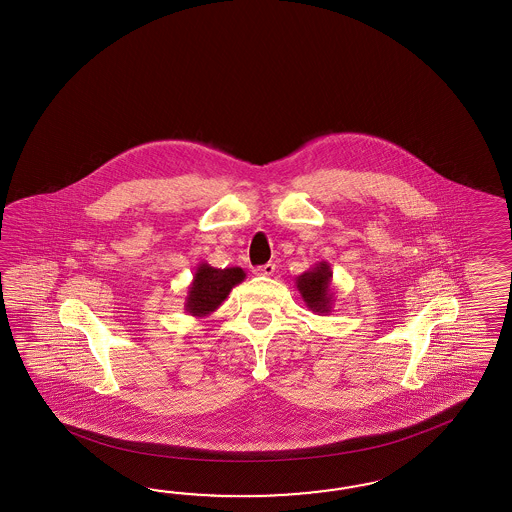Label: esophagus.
<instances>
[{"instance_id": "esophagus-1", "label": "esophagus", "mask_w": 512, "mask_h": 512, "mask_svg": "<svg viewBox=\"0 0 512 512\" xmlns=\"http://www.w3.org/2000/svg\"><path fill=\"white\" fill-rule=\"evenodd\" d=\"M253 272H255L257 276H272V274L276 272V264L266 263L263 264V266H257Z\"/></svg>"}]
</instances>
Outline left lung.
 <instances>
[{"mask_svg":"<svg viewBox=\"0 0 512 512\" xmlns=\"http://www.w3.org/2000/svg\"><path fill=\"white\" fill-rule=\"evenodd\" d=\"M296 289L306 306L317 315H328L334 304L332 268L326 261L315 264L295 279Z\"/></svg>","mask_w":512,"mask_h":512,"instance_id":"8db88e82","label":"left lung"}]
</instances>
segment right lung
Here are the masks:
<instances>
[{
	"mask_svg": "<svg viewBox=\"0 0 512 512\" xmlns=\"http://www.w3.org/2000/svg\"><path fill=\"white\" fill-rule=\"evenodd\" d=\"M246 279V272L240 266L214 268L208 263L197 266L193 281L187 287L184 310L193 317H208L225 302V298L238 283Z\"/></svg>",
	"mask_w": 512,
	"mask_h": 512,
	"instance_id": "1",
	"label": "right lung"
}]
</instances>
